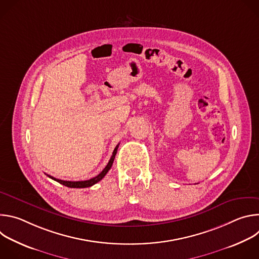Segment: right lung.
I'll list each match as a JSON object with an SVG mask.
<instances>
[{
  "label": "right lung",
  "mask_w": 259,
  "mask_h": 259,
  "mask_svg": "<svg viewBox=\"0 0 259 259\" xmlns=\"http://www.w3.org/2000/svg\"><path fill=\"white\" fill-rule=\"evenodd\" d=\"M118 147H119V144L115 147V150L113 152V155L112 157H110L107 165L105 166V168L95 177L91 178V179H88V180H83V181H68V180H61V179H57V178H54L53 176H50L47 174L48 177H50L51 179L63 184V186L67 187V188H73V189H83V188H89V187H92L93 184L97 183L98 181H100L104 176L105 174L109 171V169L112 168V165L114 163V160H115V157H116V154H117V151H118Z\"/></svg>",
  "instance_id": "obj_1"
}]
</instances>
